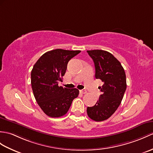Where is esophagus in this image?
<instances>
[{"instance_id": "obj_1", "label": "esophagus", "mask_w": 153, "mask_h": 153, "mask_svg": "<svg viewBox=\"0 0 153 153\" xmlns=\"http://www.w3.org/2000/svg\"><path fill=\"white\" fill-rule=\"evenodd\" d=\"M79 93H81V94H86L87 93V91H83V90H80L79 91Z\"/></svg>"}]
</instances>
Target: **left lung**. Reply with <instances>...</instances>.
Here are the masks:
<instances>
[{
	"label": "left lung",
	"instance_id": "8db88e82",
	"mask_svg": "<svg viewBox=\"0 0 153 153\" xmlns=\"http://www.w3.org/2000/svg\"><path fill=\"white\" fill-rule=\"evenodd\" d=\"M93 59L95 66V77L104 85L100 87L102 94L93 107H88V116L95 121L109 118L119 108L126 88L125 70L111 53L96 49L87 51Z\"/></svg>",
	"mask_w": 153,
	"mask_h": 153
}]
</instances>
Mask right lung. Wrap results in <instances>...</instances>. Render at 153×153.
Instances as JSON below:
<instances>
[{
  "instance_id": "1",
  "label": "right lung",
  "mask_w": 153,
  "mask_h": 153,
  "mask_svg": "<svg viewBox=\"0 0 153 153\" xmlns=\"http://www.w3.org/2000/svg\"><path fill=\"white\" fill-rule=\"evenodd\" d=\"M81 52L56 49L45 53L31 71V86L34 98L46 115L60 117L68 112L74 98L79 95L76 88L59 87L69 60Z\"/></svg>"
}]
</instances>
